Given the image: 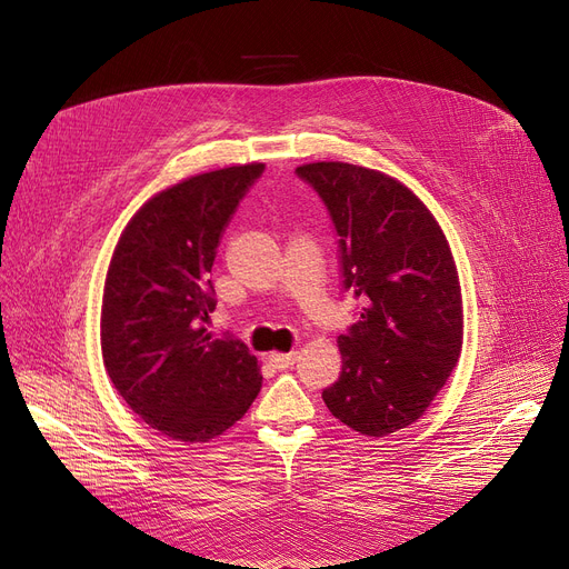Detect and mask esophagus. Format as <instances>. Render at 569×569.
I'll return each mask as SVG.
<instances>
[{"instance_id": "obj_1", "label": "esophagus", "mask_w": 569, "mask_h": 569, "mask_svg": "<svg viewBox=\"0 0 569 569\" xmlns=\"http://www.w3.org/2000/svg\"><path fill=\"white\" fill-rule=\"evenodd\" d=\"M295 361H297V352H272L270 355V363L277 370H288L295 366Z\"/></svg>"}]
</instances>
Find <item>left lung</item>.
Returning a JSON list of instances; mask_svg holds the SVG:
<instances>
[{
    "label": "left lung",
    "mask_w": 569,
    "mask_h": 569,
    "mask_svg": "<svg viewBox=\"0 0 569 569\" xmlns=\"http://www.w3.org/2000/svg\"><path fill=\"white\" fill-rule=\"evenodd\" d=\"M336 226L343 288L361 318L338 336V382L322 400L340 423L387 437L419 421L462 352V292L441 226L400 180L348 162L297 167Z\"/></svg>",
    "instance_id": "left-lung-1"
}]
</instances>
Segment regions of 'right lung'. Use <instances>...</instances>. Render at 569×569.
<instances>
[{
    "label": "right lung",
    "instance_id": "right-lung-1",
    "mask_svg": "<svg viewBox=\"0 0 569 569\" xmlns=\"http://www.w3.org/2000/svg\"><path fill=\"white\" fill-rule=\"evenodd\" d=\"M251 162L187 178L148 199L113 249L100 348L111 385L143 423L210 441L240 421L262 377L238 338H212L210 270L226 223L262 173Z\"/></svg>",
    "mask_w": 569,
    "mask_h": 569
}]
</instances>
